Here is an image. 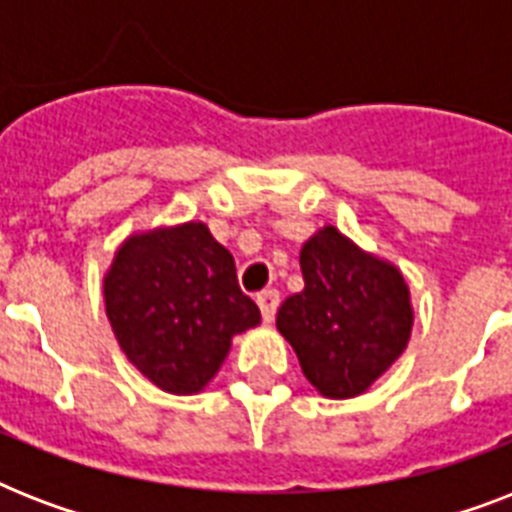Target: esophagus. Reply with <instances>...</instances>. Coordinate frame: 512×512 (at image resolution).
<instances>
[{
	"instance_id": "1",
	"label": "esophagus",
	"mask_w": 512,
	"mask_h": 512,
	"mask_svg": "<svg viewBox=\"0 0 512 512\" xmlns=\"http://www.w3.org/2000/svg\"><path fill=\"white\" fill-rule=\"evenodd\" d=\"M257 305H260V313H263L265 321H271L276 316V308H279V292L276 289H263L257 295Z\"/></svg>"
}]
</instances>
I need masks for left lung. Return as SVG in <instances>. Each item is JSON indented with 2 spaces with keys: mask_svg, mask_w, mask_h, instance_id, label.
Listing matches in <instances>:
<instances>
[{
  "mask_svg": "<svg viewBox=\"0 0 512 512\" xmlns=\"http://www.w3.org/2000/svg\"><path fill=\"white\" fill-rule=\"evenodd\" d=\"M300 268L305 289L281 303L276 327L321 396H358L404 353L414 321L409 287L332 225L305 241Z\"/></svg>",
  "mask_w": 512,
  "mask_h": 512,
  "instance_id": "obj_1",
  "label": "left lung"
}]
</instances>
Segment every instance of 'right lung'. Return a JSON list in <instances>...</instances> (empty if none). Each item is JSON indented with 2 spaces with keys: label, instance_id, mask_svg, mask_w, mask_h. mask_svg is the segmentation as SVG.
<instances>
[{
  "label": "right lung",
  "instance_id": "right-lung-1",
  "mask_svg": "<svg viewBox=\"0 0 512 512\" xmlns=\"http://www.w3.org/2000/svg\"><path fill=\"white\" fill-rule=\"evenodd\" d=\"M106 313L124 356L156 388L199 393L231 350L260 324L236 263L204 223L130 236L106 276Z\"/></svg>",
  "mask_w": 512,
  "mask_h": 512
}]
</instances>
